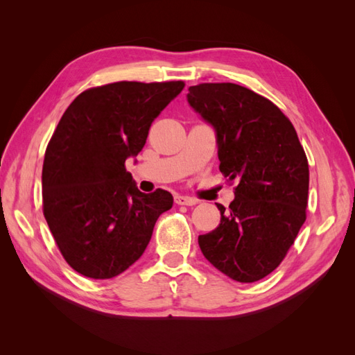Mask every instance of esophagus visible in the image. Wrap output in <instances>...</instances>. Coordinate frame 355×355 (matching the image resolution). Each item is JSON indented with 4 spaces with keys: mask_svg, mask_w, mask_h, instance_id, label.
I'll list each match as a JSON object with an SVG mask.
<instances>
[{
    "mask_svg": "<svg viewBox=\"0 0 355 355\" xmlns=\"http://www.w3.org/2000/svg\"><path fill=\"white\" fill-rule=\"evenodd\" d=\"M175 202L179 204V206H196V204H198V200L185 197V196H176Z\"/></svg>",
    "mask_w": 355,
    "mask_h": 355,
    "instance_id": "obj_1",
    "label": "esophagus"
}]
</instances>
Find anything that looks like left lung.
I'll list each match as a JSON object with an SVG mask.
<instances>
[{
    "mask_svg": "<svg viewBox=\"0 0 355 355\" xmlns=\"http://www.w3.org/2000/svg\"><path fill=\"white\" fill-rule=\"evenodd\" d=\"M187 99L216 135L219 170L237 182L220 223L200 235L204 257L225 275L253 283L271 274L305 222L308 159L277 106L232 83L191 85Z\"/></svg>",
    "mask_w": 355,
    "mask_h": 355,
    "instance_id": "8db88e82",
    "label": "left lung"
}]
</instances>
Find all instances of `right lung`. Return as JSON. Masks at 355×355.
<instances>
[{
    "mask_svg": "<svg viewBox=\"0 0 355 355\" xmlns=\"http://www.w3.org/2000/svg\"><path fill=\"white\" fill-rule=\"evenodd\" d=\"M184 81H120L85 90L68 106L42 164V207L60 253L94 280L124 272L146 249L161 213L173 206L164 189L145 194L125 170L149 127L184 90Z\"/></svg>",
    "mask_w": 355,
    "mask_h": 355,
    "instance_id": "obj_1",
    "label": "right lung"
}]
</instances>
